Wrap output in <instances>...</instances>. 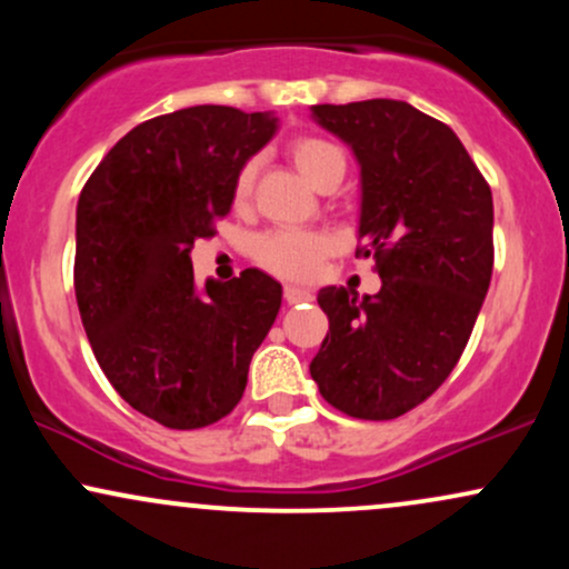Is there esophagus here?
<instances>
[{
  "mask_svg": "<svg viewBox=\"0 0 569 569\" xmlns=\"http://www.w3.org/2000/svg\"><path fill=\"white\" fill-rule=\"evenodd\" d=\"M283 299L289 305H305V302H312V293L307 291V289H299V286H286L283 289Z\"/></svg>",
  "mask_w": 569,
  "mask_h": 569,
  "instance_id": "obj_1",
  "label": "esophagus"
}]
</instances>
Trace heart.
<instances>
[{
	"label": "heart",
	"instance_id": "b5f03b06",
	"mask_svg": "<svg viewBox=\"0 0 569 569\" xmlns=\"http://www.w3.org/2000/svg\"><path fill=\"white\" fill-rule=\"evenodd\" d=\"M291 158L297 168L318 189L339 184L345 176V154L331 141L318 136H299L291 141ZM257 179V160H246L234 176V200H248ZM331 240L312 230H267L251 240V257L262 270L278 278L305 280L316 276L321 259L329 253Z\"/></svg>",
	"mask_w": 569,
	"mask_h": 569
}]
</instances>
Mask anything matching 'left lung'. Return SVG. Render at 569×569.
Returning a JSON list of instances; mask_svg holds the SVG:
<instances>
[{"mask_svg": "<svg viewBox=\"0 0 569 569\" xmlns=\"http://www.w3.org/2000/svg\"><path fill=\"white\" fill-rule=\"evenodd\" d=\"M312 114L361 166L356 257L375 259L382 289H321L329 335L310 375L345 415L396 420L466 350L492 278V189L455 130L407 101L318 103Z\"/></svg>", "mask_w": 569, "mask_h": 569, "instance_id": "1", "label": "left lung"}]
</instances>
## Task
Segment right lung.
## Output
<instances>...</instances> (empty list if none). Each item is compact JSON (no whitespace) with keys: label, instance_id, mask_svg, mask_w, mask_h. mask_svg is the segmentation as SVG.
I'll list each match as a JSON object with an SVG mask.
<instances>
[{"label":"right lung","instance_id":"1","mask_svg":"<svg viewBox=\"0 0 569 569\" xmlns=\"http://www.w3.org/2000/svg\"><path fill=\"white\" fill-rule=\"evenodd\" d=\"M276 117L189 107L122 136L77 202L74 291L112 388L166 428L219 422L243 398L248 363L276 323L280 283L259 270L194 289V240L232 208L234 176Z\"/></svg>","mask_w":569,"mask_h":569}]
</instances>
